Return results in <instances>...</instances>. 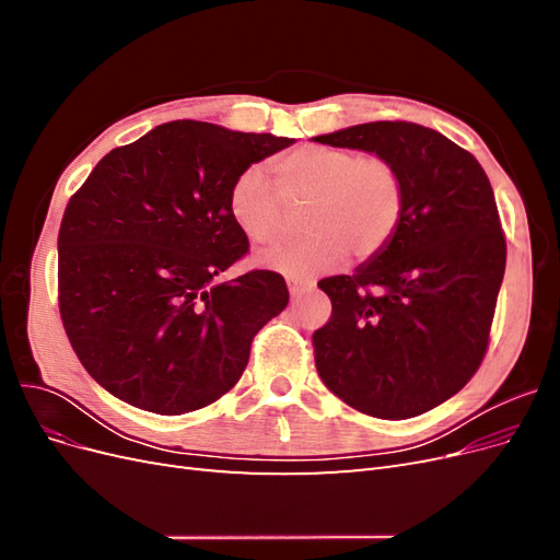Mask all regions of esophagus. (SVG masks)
<instances>
[{
    "label": "esophagus",
    "mask_w": 560,
    "mask_h": 560,
    "mask_svg": "<svg viewBox=\"0 0 560 560\" xmlns=\"http://www.w3.org/2000/svg\"><path fill=\"white\" fill-rule=\"evenodd\" d=\"M287 287H290V294L292 296H301V294H306V292H311L313 287H315V282L313 280H299V278H287Z\"/></svg>",
    "instance_id": "34e87169"
}]
</instances>
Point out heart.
Wrapping results in <instances>:
<instances>
[{
  "instance_id": "1",
  "label": "heart",
  "mask_w": 560,
  "mask_h": 560,
  "mask_svg": "<svg viewBox=\"0 0 560 560\" xmlns=\"http://www.w3.org/2000/svg\"><path fill=\"white\" fill-rule=\"evenodd\" d=\"M284 196L308 198L299 241L270 249L259 264L292 278H313L348 257L378 254L395 238L404 214V179L378 154L311 144L273 163ZM229 214L252 243H276L284 233L280 196L261 165H247L229 189Z\"/></svg>"
}]
</instances>
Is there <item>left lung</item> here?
<instances>
[{"label": "left lung", "mask_w": 560, "mask_h": 560, "mask_svg": "<svg viewBox=\"0 0 560 560\" xmlns=\"http://www.w3.org/2000/svg\"><path fill=\"white\" fill-rule=\"evenodd\" d=\"M393 161L404 179L395 238L352 276L319 280L331 317L313 334L317 374L352 409L413 418L479 369L506 245L479 161L442 132L406 121L313 138Z\"/></svg>", "instance_id": "left-lung-1"}]
</instances>
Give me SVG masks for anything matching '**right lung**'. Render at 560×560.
Listing matches in <instances>:
<instances>
[{"label":"right lung","instance_id":"right-lung-1","mask_svg":"<svg viewBox=\"0 0 560 560\" xmlns=\"http://www.w3.org/2000/svg\"><path fill=\"white\" fill-rule=\"evenodd\" d=\"M292 138L171 121L112 149L65 210L58 301L83 369L109 395L159 416L217 401L252 338L284 311L273 270L217 278L247 252L231 182Z\"/></svg>","mask_w":560,"mask_h":560}]
</instances>
